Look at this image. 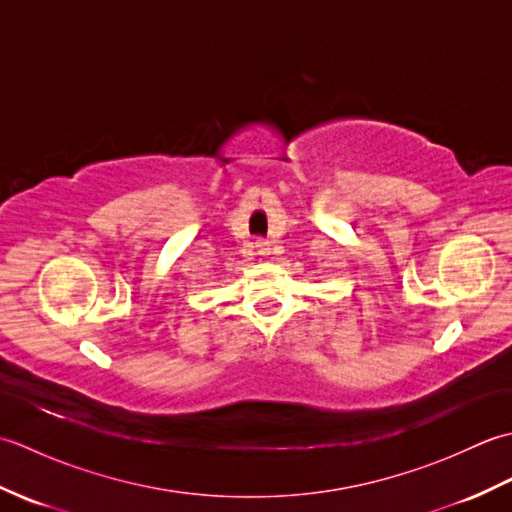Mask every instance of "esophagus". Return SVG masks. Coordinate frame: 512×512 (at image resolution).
Listing matches in <instances>:
<instances>
[{
    "label": "esophagus",
    "instance_id": "obj_1",
    "mask_svg": "<svg viewBox=\"0 0 512 512\" xmlns=\"http://www.w3.org/2000/svg\"><path fill=\"white\" fill-rule=\"evenodd\" d=\"M270 244L266 242V239H255V250H257V255H268L270 253V248H268Z\"/></svg>",
    "mask_w": 512,
    "mask_h": 512
}]
</instances>
